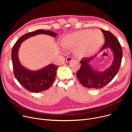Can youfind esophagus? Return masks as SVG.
Instances as JSON below:
<instances>
[{"mask_svg": "<svg viewBox=\"0 0 132 132\" xmlns=\"http://www.w3.org/2000/svg\"><path fill=\"white\" fill-rule=\"evenodd\" d=\"M73 60V58H71V57H67L66 59V62H71Z\"/></svg>", "mask_w": 132, "mask_h": 132, "instance_id": "obj_1", "label": "esophagus"}]
</instances>
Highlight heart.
Wrapping results in <instances>:
<instances>
[{
  "label": "heart",
  "instance_id": "obj_1",
  "mask_svg": "<svg viewBox=\"0 0 132 132\" xmlns=\"http://www.w3.org/2000/svg\"><path fill=\"white\" fill-rule=\"evenodd\" d=\"M103 42L104 37L100 31L82 30L66 35L61 39V46L73 48L75 55L85 58L95 53Z\"/></svg>",
  "mask_w": 132,
  "mask_h": 132
}]
</instances>
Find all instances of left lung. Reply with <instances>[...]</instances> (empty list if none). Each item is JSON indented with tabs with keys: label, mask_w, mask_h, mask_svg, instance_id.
Masks as SVG:
<instances>
[{
	"label": "left lung",
	"mask_w": 132,
	"mask_h": 132,
	"mask_svg": "<svg viewBox=\"0 0 132 132\" xmlns=\"http://www.w3.org/2000/svg\"><path fill=\"white\" fill-rule=\"evenodd\" d=\"M101 29L105 37V43L98 53L110 48L113 52L114 60L108 69L101 72L95 70L89 64L97 54L90 58H82L81 68L77 73V77L81 84L88 88L100 89L108 84L119 71L121 62L122 51L118 40L111 32Z\"/></svg>",
	"instance_id": "8db88e82"
}]
</instances>
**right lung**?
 Listing matches in <instances>:
<instances>
[{"label":"right lung","mask_w":132,"mask_h":132,"mask_svg":"<svg viewBox=\"0 0 132 132\" xmlns=\"http://www.w3.org/2000/svg\"><path fill=\"white\" fill-rule=\"evenodd\" d=\"M39 34H45L53 37L57 36V34L52 31L38 29L22 36L14 45L12 50V60L15 77L24 88L32 93L41 92L49 88L55 80L59 67L50 64L40 70L32 71L21 64L18 56L21 44L27 39Z\"/></svg>","instance_id":"1"}]
</instances>
